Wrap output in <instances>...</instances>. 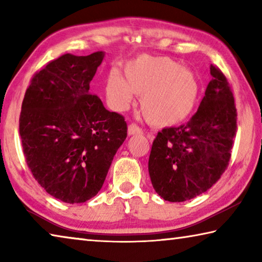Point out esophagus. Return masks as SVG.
<instances>
[{"mask_svg": "<svg viewBox=\"0 0 262 262\" xmlns=\"http://www.w3.org/2000/svg\"><path fill=\"white\" fill-rule=\"evenodd\" d=\"M135 134H142L141 128L135 125V123H132V125L128 126V135H135Z\"/></svg>", "mask_w": 262, "mask_h": 262, "instance_id": "1", "label": "esophagus"}]
</instances>
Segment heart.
Masks as SVG:
<instances>
[{
    "label": "heart",
    "mask_w": 262,
    "mask_h": 262,
    "mask_svg": "<svg viewBox=\"0 0 262 262\" xmlns=\"http://www.w3.org/2000/svg\"><path fill=\"white\" fill-rule=\"evenodd\" d=\"M125 78L117 70L108 74L106 95L110 105L122 111L129 106L134 94H143L142 113L156 127L184 121L193 111L200 89L194 73L163 56H140L128 62Z\"/></svg>",
    "instance_id": "b5f03b06"
}]
</instances>
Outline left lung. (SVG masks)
Instances as JSON below:
<instances>
[{"label":"left lung","instance_id":"left-lung-1","mask_svg":"<svg viewBox=\"0 0 262 262\" xmlns=\"http://www.w3.org/2000/svg\"><path fill=\"white\" fill-rule=\"evenodd\" d=\"M211 81L190 120L164 128L154 140L149 174L165 201L183 202L207 192L227 170L237 130V110L227 77L210 66Z\"/></svg>","mask_w":262,"mask_h":262}]
</instances>
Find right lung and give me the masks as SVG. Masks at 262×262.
Masks as SVG:
<instances>
[{"label":"right lung","instance_id":"obj_1","mask_svg":"<svg viewBox=\"0 0 262 262\" xmlns=\"http://www.w3.org/2000/svg\"><path fill=\"white\" fill-rule=\"evenodd\" d=\"M104 52L64 54L31 79L19 117L23 152L34 179L48 194L82 203L103 187L114 155L127 137L121 114L90 94Z\"/></svg>","mask_w":262,"mask_h":262}]
</instances>
